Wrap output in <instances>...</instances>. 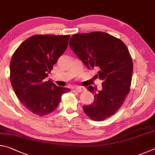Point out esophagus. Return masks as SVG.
Masks as SVG:
<instances>
[{
	"label": "esophagus",
	"mask_w": 155,
	"mask_h": 155,
	"mask_svg": "<svg viewBox=\"0 0 155 155\" xmlns=\"http://www.w3.org/2000/svg\"><path fill=\"white\" fill-rule=\"evenodd\" d=\"M74 91L77 92V93H82L84 91V88L82 87H77L74 89Z\"/></svg>",
	"instance_id": "obj_1"
}]
</instances>
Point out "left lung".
<instances>
[{"label": "left lung", "instance_id": "obj_1", "mask_svg": "<svg viewBox=\"0 0 155 155\" xmlns=\"http://www.w3.org/2000/svg\"><path fill=\"white\" fill-rule=\"evenodd\" d=\"M69 46L88 69H99L102 89L88 86L94 101L83 110L91 120H105L117 112L130 91L133 62L128 48L120 39L98 31L73 35Z\"/></svg>", "mask_w": 155, "mask_h": 155}]
</instances>
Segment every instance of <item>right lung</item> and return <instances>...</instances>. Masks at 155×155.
<instances>
[{"instance_id": "obj_1", "label": "right lung", "mask_w": 155, "mask_h": 155, "mask_svg": "<svg viewBox=\"0 0 155 155\" xmlns=\"http://www.w3.org/2000/svg\"><path fill=\"white\" fill-rule=\"evenodd\" d=\"M69 37V35H35L21 43L13 54L12 86L20 102L35 114L43 116L54 112L62 94L71 91L45 79L66 50Z\"/></svg>"}]
</instances>
